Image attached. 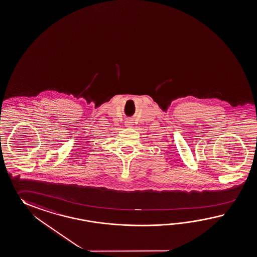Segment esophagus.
<instances>
[{"label":"esophagus","mask_w":257,"mask_h":257,"mask_svg":"<svg viewBox=\"0 0 257 257\" xmlns=\"http://www.w3.org/2000/svg\"><path fill=\"white\" fill-rule=\"evenodd\" d=\"M132 122H133V121H129V120H128V121H126L125 125L126 126H131V125H133V123H132Z\"/></svg>","instance_id":"obj_1"}]
</instances>
